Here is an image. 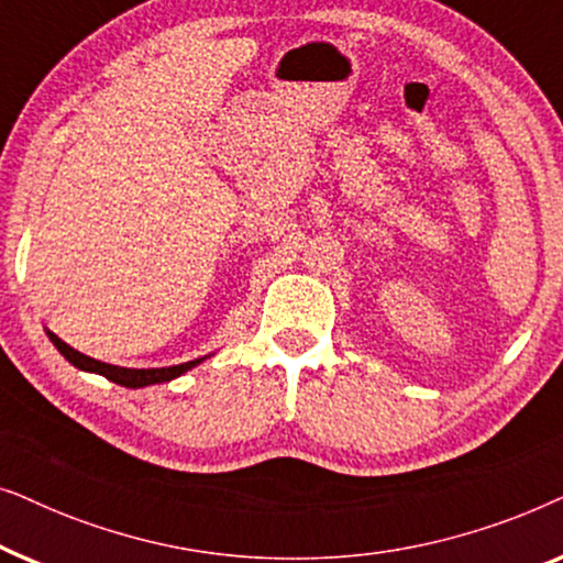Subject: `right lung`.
I'll return each instance as SVG.
<instances>
[{
    "label": "right lung",
    "mask_w": 563,
    "mask_h": 563,
    "mask_svg": "<svg viewBox=\"0 0 563 563\" xmlns=\"http://www.w3.org/2000/svg\"><path fill=\"white\" fill-rule=\"evenodd\" d=\"M48 338L53 341V345H56V349L64 353L68 364H74L76 368H81V372L102 374L104 379L120 384V387H130V389L148 387V384L172 382V379H176V376H181L184 372H189L191 366H197L199 361H205V358H195V361H187V364L166 366V368H125V366H112V364H104V361L84 356V353L71 349V345L60 341V338L56 333H51V330H48Z\"/></svg>",
    "instance_id": "1"
}]
</instances>
